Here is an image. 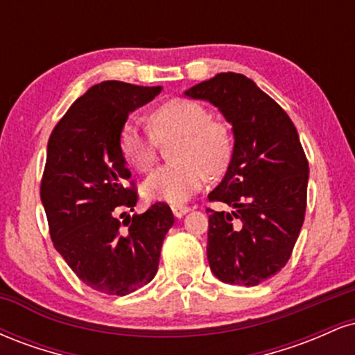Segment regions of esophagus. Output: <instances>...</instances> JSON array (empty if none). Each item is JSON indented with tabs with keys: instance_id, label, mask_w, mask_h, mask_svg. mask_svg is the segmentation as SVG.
Listing matches in <instances>:
<instances>
[{
	"instance_id": "34e87169",
	"label": "esophagus",
	"mask_w": 355,
	"mask_h": 355,
	"mask_svg": "<svg viewBox=\"0 0 355 355\" xmlns=\"http://www.w3.org/2000/svg\"><path fill=\"white\" fill-rule=\"evenodd\" d=\"M172 211H173L175 217H177V218H182L183 215L189 214V211H190V207H187V205H180V203H177V205H172Z\"/></svg>"
}]
</instances>
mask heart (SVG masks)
Returning a JSON list of instances; mask_svg holds the SVG:
<instances>
[{
    "instance_id": "obj_1",
    "label": "heart",
    "mask_w": 355,
    "mask_h": 355,
    "mask_svg": "<svg viewBox=\"0 0 355 355\" xmlns=\"http://www.w3.org/2000/svg\"><path fill=\"white\" fill-rule=\"evenodd\" d=\"M152 133L123 125L118 146L138 172H148L157 162L158 144L178 138L172 150L177 164L158 168L146 178L144 193L153 200L180 203L202 189L207 173L218 175L230 164L234 138L229 125L210 116L207 107L189 98H172L148 115Z\"/></svg>"
}]
</instances>
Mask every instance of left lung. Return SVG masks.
I'll list each match as a JSON object with an SVG mask.
<instances>
[{
  "label": "left lung",
  "mask_w": 355,
  "mask_h": 355,
  "mask_svg": "<svg viewBox=\"0 0 355 355\" xmlns=\"http://www.w3.org/2000/svg\"><path fill=\"white\" fill-rule=\"evenodd\" d=\"M185 95L210 101L234 132L225 177L209 193L232 211L210 210L207 257L217 279L262 284L282 270L302 229L309 162L282 107L240 73H218Z\"/></svg>",
  "instance_id": "obj_1"
}]
</instances>
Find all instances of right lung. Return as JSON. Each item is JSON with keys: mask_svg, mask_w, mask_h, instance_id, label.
Masks as SVG:
<instances>
[{"mask_svg": "<svg viewBox=\"0 0 355 355\" xmlns=\"http://www.w3.org/2000/svg\"><path fill=\"white\" fill-rule=\"evenodd\" d=\"M162 87L101 81L80 96L53 128L42 178V202L58 254L93 291L126 295L153 279L162 243L175 218L157 202L133 211L138 195L118 146L126 118Z\"/></svg>", "mask_w": 355, "mask_h": 355, "instance_id": "1", "label": "right lung"}]
</instances>
